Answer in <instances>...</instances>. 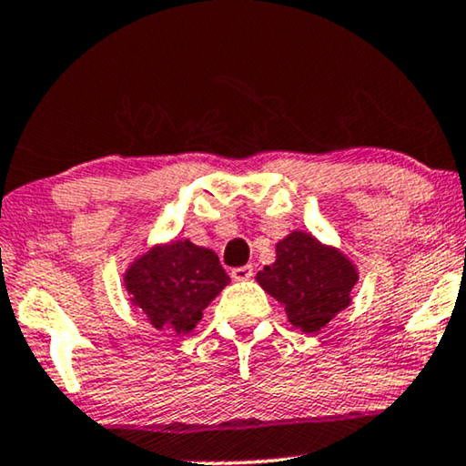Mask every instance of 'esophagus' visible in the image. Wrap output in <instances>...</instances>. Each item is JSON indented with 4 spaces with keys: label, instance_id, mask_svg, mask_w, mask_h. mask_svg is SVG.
<instances>
[{
    "label": "esophagus",
    "instance_id": "obj_1",
    "mask_svg": "<svg viewBox=\"0 0 466 466\" xmlns=\"http://www.w3.org/2000/svg\"><path fill=\"white\" fill-rule=\"evenodd\" d=\"M254 276V269L252 265H244V267H235L231 269V278L235 282H246V279H250Z\"/></svg>",
    "mask_w": 466,
    "mask_h": 466
}]
</instances>
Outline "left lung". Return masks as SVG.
<instances>
[{
    "label": "left lung",
    "mask_w": 466,
    "mask_h": 466,
    "mask_svg": "<svg viewBox=\"0 0 466 466\" xmlns=\"http://www.w3.org/2000/svg\"><path fill=\"white\" fill-rule=\"evenodd\" d=\"M257 282L282 305L292 327L318 335L352 303L359 267L339 248L292 231L278 241L276 260L257 273Z\"/></svg>",
    "instance_id": "left-lung-1"
}]
</instances>
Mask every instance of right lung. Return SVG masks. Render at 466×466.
I'll use <instances>...</instances> for the list:
<instances>
[{
	"label": "right lung",
	"mask_w": 466,
	"mask_h": 466,
	"mask_svg": "<svg viewBox=\"0 0 466 466\" xmlns=\"http://www.w3.org/2000/svg\"><path fill=\"white\" fill-rule=\"evenodd\" d=\"M218 254L190 239L155 244L129 263L123 286L133 308L157 330L187 335L203 318V309L228 286Z\"/></svg>",
	"instance_id": "right-lung-1"
}]
</instances>
